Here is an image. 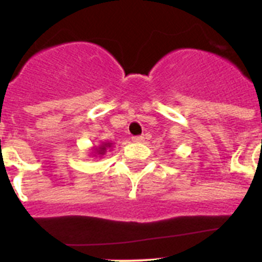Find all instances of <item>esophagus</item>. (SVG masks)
Listing matches in <instances>:
<instances>
[{
	"label": "esophagus",
	"mask_w": 262,
	"mask_h": 262,
	"mask_svg": "<svg viewBox=\"0 0 262 262\" xmlns=\"http://www.w3.org/2000/svg\"><path fill=\"white\" fill-rule=\"evenodd\" d=\"M143 140H144V136H133V142L135 143H142Z\"/></svg>",
	"instance_id": "esophagus-1"
}]
</instances>
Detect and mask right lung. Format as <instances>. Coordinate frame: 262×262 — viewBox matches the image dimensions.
<instances>
[{
	"label": "right lung",
	"instance_id": "right-lung-1",
	"mask_svg": "<svg viewBox=\"0 0 262 262\" xmlns=\"http://www.w3.org/2000/svg\"><path fill=\"white\" fill-rule=\"evenodd\" d=\"M106 147H110V144H108V143H107V144L101 145V148H99V151H97V152H98L99 155H103V154H105V151H106Z\"/></svg>",
	"mask_w": 262,
	"mask_h": 262
}]
</instances>
